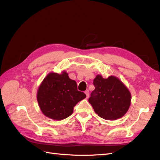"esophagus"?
Returning <instances> with one entry per match:
<instances>
[{
    "mask_svg": "<svg viewBox=\"0 0 160 160\" xmlns=\"http://www.w3.org/2000/svg\"><path fill=\"white\" fill-rule=\"evenodd\" d=\"M85 95H86V96H87V98H88L89 97V90H86V91H85Z\"/></svg>",
    "mask_w": 160,
    "mask_h": 160,
    "instance_id": "1",
    "label": "esophagus"
}]
</instances>
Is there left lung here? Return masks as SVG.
<instances>
[{
	"label": "left lung",
	"mask_w": 160,
	"mask_h": 160,
	"mask_svg": "<svg viewBox=\"0 0 160 160\" xmlns=\"http://www.w3.org/2000/svg\"><path fill=\"white\" fill-rule=\"evenodd\" d=\"M95 89L89 99L95 112L106 120L122 118L130 107L132 95L128 88L117 77L104 79L98 75L93 80Z\"/></svg>",
	"instance_id": "left-lung-1"
}]
</instances>
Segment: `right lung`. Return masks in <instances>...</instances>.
<instances>
[{"instance_id":"add662e5","label":"right lung","mask_w":160,"mask_h":160,"mask_svg":"<svg viewBox=\"0 0 160 160\" xmlns=\"http://www.w3.org/2000/svg\"><path fill=\"white\" fill-rule=\"evenodd\" d=\"M86 98L77 90V83L68 73L50 72L42 80L37 93V100L42 113L53 120H62L70 116L79 101Z\"/></svg>"}]
</instances>
